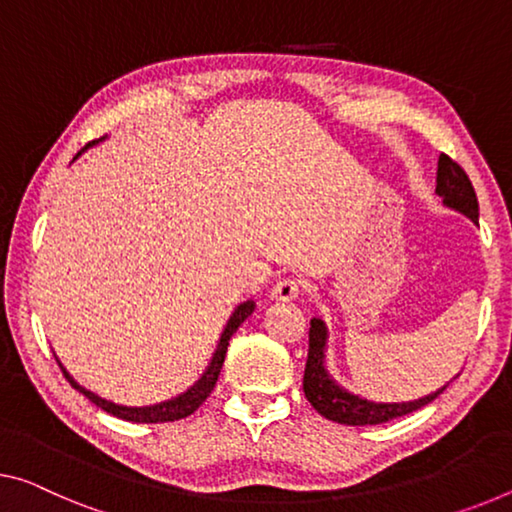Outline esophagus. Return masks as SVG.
Here are the masks:
<instances>
[{
	"instance_id": "obj_1",
	"label": "esophagus",
	"mask_w": 512,
	"mask_h": 512,
	"mask_svg": "<svg viewBox=\"0 0 512 512\" xmlns=\"http://www.w3.org/2000/svg\"><path fill=\"white\" fill-rule=\"evenodd\" d=\"M302 293V283L297 279H279L270 290V297L277 302H293Z\"/></svg>"
}]
</instances>
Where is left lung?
Returning a JSON list of instances; mask_svg holds the SVG:
<instances>
[{"label": "left lung", "mask_w": 512, "mask_h": 512, "mask_svg": "<svg viewBox=\"0 0 512 512\" xmlns=\"http://www.w3.org/2000/svg\"><path fill=\"white\" fill-rule=\"evenodd\" d=\"M448 208L467 215L471 222H478V199L469 176L458 162L448 155H439L437 162V190ZM325 343L327 327L320 318L311 320L309 329V359L304 368V396L313 405V410L325 416L329 421L345 423V426H375V423H387L398 416H405L414 410H421L435 400L446 387L428 393L419 400L410 403H371L348 393L329 377L325 368Z\"/></svg>", "instance_id": "left-lung-1"}]
</instances>
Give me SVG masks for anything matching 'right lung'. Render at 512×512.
Segmentation results:
<instances>
[{"instance_id":"1","label":"right lung","mask_w":512,"mask_h":512,"mask_svg":"<svg viewBox=\"0 0 512 512\" xmlns=\"http://www.w3.org/2000/svg\"><path fill=\"white\" fill-rule=\"evenodd\" d=\"M91 144H96V141H91ZM91 144H89V146H91ZM77 155H80V153H77ZM254 306H256V304L249 300V302L240 304L238 309H235L231 320L226 322V327H224V332H222V338H219V343H217L215 355H212L210 366L206 368V373L201 375V380L196 382L194 387L187 389L185 393H180L178 398L164 400V403H160V405H151V407H123V405L109 403V400L100 398V396H96V393H91L89 389L80 387V384H77V382L73 380V377L68 375L66 368L59 364V359H57V364H59L61 373H64L66 380L70 382V387L77 389L80 393H84V396L89 398L93 405H98L100 410H105L107 414H114V416H119V419L132 421V423H167V421L185 419V416H190V414H194L196 410H199V407H201L203 403H206V398L210 396V391L215 389L217 377H219V371H222V364H224V357H226V348H229L231 336H233L235 332H238V327L242 325V322H245V320L251 316V311H254Z\"/></svg>"}]
</instances>
